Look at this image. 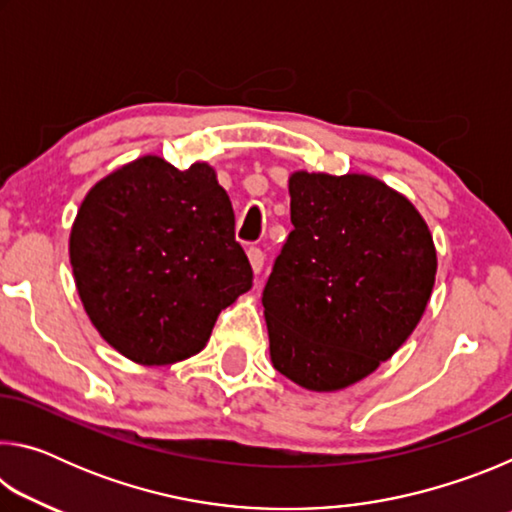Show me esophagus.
<instances>
[{
  "mask_svg": "<svg viewBox=\"0 0 512 512\" xmlns=\"http://www.w3.org/2000/svg\"><path fill=\"white\" fill-rule=\"evenodd\" d=\"M264 253L259 248H250L248 250V262H250V266H253V271H255V275H259L262 273V268H264Z\"/></svg>",
  "mask_w": 512,
  "mask_h": 512,
  "instance_id": "34e87169",
  "label": "esophagus"
}]
</instances>
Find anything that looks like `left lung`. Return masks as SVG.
<instances>
[{"label":"left lung","instance_id":"left-lung-1","mask_svg":"<svg viewBox=\"0 0 512 512\" xmlns=\"http://www.w3.org/2000/svg\"><path fill=\"white\" fill-rule=\"evenodd\" d=\"M291 223L262 305L271 361L307 391L357 384L409 339L436 246L409 198L366 173L293 171Z\"/></svg>","mask_w":512,"mask_h":512}]
</instances>
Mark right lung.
<instances>
[{"label": "right lung", "mask_w": 512, "mask_h": 512, "mask_svg": "<svg viewBox=\"0 0 512 512\" xmlns=\"http://www.w3.org/2000/svg\"><path fill=\"white\" fill-rule=\"evenodd\" d=\"M69 264L101 339L142 366L201 352L221 309L253 287L216 171L142 155L83 198Z\"/></svg>", "instance_id": "add662e5"}]
</instances>
